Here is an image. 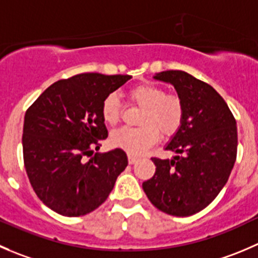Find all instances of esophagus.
I'll list each match as a JSON object with an SVG mask.
<instances>
[{
  "instance_id": "obj_1",
  "label": "esophagus",
  "mask_w": 258,
  "mask_h": 258,
  "mask_svg": "<svg viewBox=\"0 0 258 258\" xmlns=\"http://www.w3.org/2000/svg\"><path fill=\"white\" fill-rule=\"evenodd\" d=\"M127 159H128V164H135V162H137V157L136 156H134V155H128V156H127Z\"/></svg>"
}]
</instances>
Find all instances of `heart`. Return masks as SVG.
Returning <instances> with one entry per match:
<instances>
[{"mask_svg": "<svg viewBox=\"0 0 258 258\" xmlns=\"http://www.w3.org/2000/svg\"><path fill=\"white\" fill-rule=\"evenodd\" d=\"M130 99L142 107L140 127H122L111 135V144L131 155H141L157 141L161 132L172 136L179 131L184 119V103L175 94L154 84H140L128 93ZM102 118L106 123L116 124L121 118V104L114 93L108 94L102 102Z\"/></svg>", "mask_w": 258, "mask_h": 258, "instance_id": "obj_1", "label": "heart"}]
</instances>
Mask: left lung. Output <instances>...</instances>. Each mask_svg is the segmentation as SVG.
I'll use <instances>...</instances> for the list:
<instances>
[{
  "label": "left lung",
  "instance_id": "1",
  "mask_svg": "<svg viewBox=\"0 0 258 258\" xmlns=\"http://www.w3.org/2000/svg\"><path fill=\"white\" fill-rule=\"evenodd\" d=\"M154 79L174 86L184 103V119L165 146L175 156L152 157L156 171L142 187L164 213L192 216L209 206L228 181L237 156L236 119L213 87L185 72H161Z\"/></svg>",
  "mask_w": 258,
  "mask_h": 258
}]
</instances>
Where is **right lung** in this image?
Returning a JSON list of instances; mask_svg holds the SVG:
<instances>
[{
	"mask_svg": "<svg viewBox=\"0 0 258 258\" xmlns=\"http://www.w3.org/2000/svg\"><path fill=\"white\" fill-rule=\"evenodd\" d=\"M131 76L83 73L45 89L25 113L22 150L40 201L66 217H81L108 198L128 160L123 150L96 152L108 137L102 102Z\"/></svg>",
	"mask_w": 258,
	"mask_h": 258,
	"instance_id": "add662e5",
	"label": "right lung"
}]
</instances>
